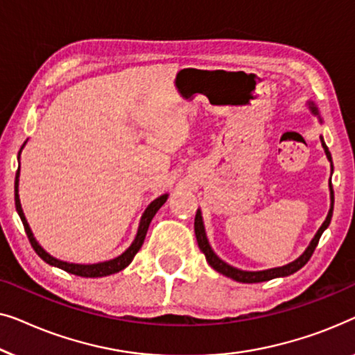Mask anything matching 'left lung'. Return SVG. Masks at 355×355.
I'll list each match as a JSON object with an SVG mask.
<instances>
[{"instance_id": "1", "label": "left lung", "mask_w": 355, "mask_h": 355, "mask_svg": "<svg viewBox=\"0 0 355 355\" xmlns=\"http://www.w3.org/2000/svg\"><path fill=\"white\" fill-rule=\"evenodd\" d=\"M311 109H312V112L317 114V109L315 107L312 106ZM322 144H323V149H325V153H327V157L329 159V162H331V154H329L328 146L325 144V141H323V138H322ZM331 172H333V164H331ZM329 189H331V209H329L327 220L323 222V225L320 227V230H318L315 236H313L312 243L309 244V248L306 249V252H304L299 259H296V261H294V262L288 263V266L270 268V270H262V272H244V270H239V268H234L232 266H228V263L223 262L222 259H218L216 254H214L211 246H209V241H207V238H206V232H204V225H202L201 211H199V209H198V212H196V217H194V233H196L198 246L202 251L204 256H206V261L209 262V266H211L214 270L220 272L222 275H225L228 278L236 279V282H239V283H259V282H267V279H273V278H278V277L291 275V273L297 272L299 268H302L309 262V259L312 257L313 251H315L318 241H320L322 233L325 232L327 227L329 225V222H331L333 204H334V193H333L331 183H329Z\"/></svg>"}]
</instances>
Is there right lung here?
Masks as SVG:
<instances>
[{"label":"right lung","instance_id":"add662e5","mask_svg":"<svg viewBox=\"0 0 355 355\" xmlns=\"http://www.w3.org/2000/svg\"><path fill=\"white\" fill-rule=\"evenodd\" d=\"M19 154H21V151H19ZM17 187H19V168H17V172H16V182H14V201H16V211L19 214V217H21V220L24 223V228H26L27 238H28L30 244H32V248L35 249V252H37L38 256L42 257L44 262L49 263V266L59 267V268H62V270H66L69 273H73V275L87 277V278L106 277V275H112V273H117V272L123 270V268H125L128 263L133 261L135 254H137L139 249H141L144 238H146L149 223H151L153 217L156 216V212L162 207V204L167 201V194H162L161 198L154 199V201L149 204L148 209L143 214L141 222H139V228H138L137 238H135V241L132 243V246H130L127 251L122 254V256H119V257L112 259V261H107V262H99V263H89V266H82V263L64 262V261H59V259L51 257L46 251H44L42 246H40L37 241H35V238H33V234H32V230H30L28 223L26 220V216H24V212H22L21 201H19V194H17V191H19Z\"/></svg>","mask_w":355,"mask_h":355}]
</instances>
